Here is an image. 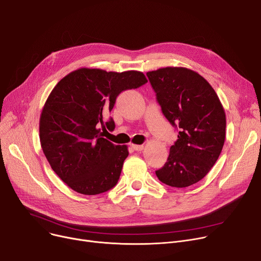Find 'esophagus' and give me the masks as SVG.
Instances as JSON below:
<instances>
[{"label": "esophagus", "instance_id": "34e87169", "mask_svg": "<svg viewBox=\"0 0 261 261\" xmlns=\"http://www.w3.org/2000/svg\"><path fill=\"white\" fill-rule=\"evenodd\" d=\"M132 148L135 150V151H142L144 149V145H134L132 144Z\"/></svg>", "mask_w": 261, "mask_h": 261}]
</instances>
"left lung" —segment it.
Returning a JSON list of instances; mask_svg holds the SVG:
<instances>
[{"label":"left lung","instance_id":"8db88e82","mask_svg":"<svg viewBox=\"0 0 261 261\" xmlns=\"http://www.w3.org/2000/svg\"><path fill=\"white\" fill-rule=\"evenodd\" d=\"M147 76L163 114L179 131L167 162L155 174L171 187L196 184L222 151L226 127L223 106L207 80L189 68L167 66Z\"/></svg>","mask_w":261,"mask_h":261}]
</instances>
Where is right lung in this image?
Segmentation results:
<instances>
[{
  "label": "right lung",
  "mask_w": 261,
  "mask_h": 261,
  "mask_svg": "<svg viewBox=\"0 0 261 261\" xmlns=\"http://www.w3.org/2000/svg\"><path fill=\"white\" fill-rule=\"evenodd\" d=\"M142 72H107L81 67L63 77L50 92L40 116V143L51 169L73 190L99 195L119 179L126 145L103 138L113 131L116 97L147 82Z\"/></svg>",
  "instance_id": "obj_1"
}]
</instances>
